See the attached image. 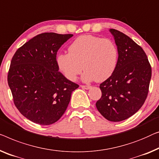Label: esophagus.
Listing matches in <instances>:
<instances>
[{
  "instance_id": "34e87169",
  "label": "esophagus",
  "mask_w": 159,
  "mask_h": 159,
  "mask_svg": "<svg viewBox=\"0 0 159 159\" xmlns=\"http://www.w3.org/2000/svg\"><path fill=\"white\" fill-rule=\"evenodd\" d=\"M80 87L84 89H89L91 88V86H89V85H80Z\"/></svg>"
}]
</instances>
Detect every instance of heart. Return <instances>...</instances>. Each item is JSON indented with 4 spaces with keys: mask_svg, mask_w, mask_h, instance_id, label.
I'll use <instances>...</instances> for the list:
<instances>
[{
    "mask_svg": "<svg viewBox=\"0 0 159 159\" xmlns=\"http://www.w3.org/2000/svg\"><path fill=\"white\" fill-rule=\"evenodd\" d=\"M118 57V49L113 41L83 35L71 43L69 52L57 55V63L59 70L70 81L76 80L84 66L86 70L82 76L83 81L102 82L114 72Z\"/></svg>",
    "mask_w": 159,
    "mask_h": 159,
    "instance_id": "1",
    "label": "heart"
}]
</instances>
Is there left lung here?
Returning a JSON list of instances; mask_svg holds the SVG:
<instances>
[{
  "label": "left lung",
  "mask_w": 159,
  "mask_h": 159,
  "mask_svg": "<svg viewBox=\"0 0 159 159\" xmlns=\"http://www.w3.org/2000/svg\"><path fill=\"white\" fill-rule=\"evenodd\" d=\"M118 52L114 72L101 83L102 97L96 107L105 118L119 122L142 107L148 93L151 66L143 49L118 30L110 29Z\"/></svg>",
  "instance_id": "8db88e82"
}]
</instances>
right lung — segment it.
Returning a JSON list of instances; mask_svg holds the SVG:
<instances>
[{
	"mask_svg": "<svg viewBox=\"0 0 159 159\" xmlns=\"http://www.w3.org/2000/svg\"><path fill=\"white\" fill-rule=\"evenodd\" d=\"M73 34L43 33L34 36L13 55L8 83L13 102L27 119L42 125L62 116L71 95L79 85L59 72L57 53Z\"/></svg>",
	"mask_w": 159,
	"mask_h": 159,
	"instance_id": "add662e5",
	"label": "right lung"
}]
</instances>
